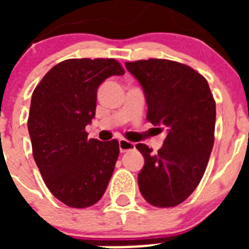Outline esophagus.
<instances>
[{"mask_svg": "<svg viewBox=\"0 0 249 249\" xmlns=\"http://www.w3.org/2000/svg\"><path fill=\"white\" fill-rule=\"evenodd\" d=\"M118 143H120L121 153H124V152H127V151H131V149H133L136 147L135 143H132V142L124 140V138H121V140L118 141Z\"/></svg>", "mask_w": 249, "mask_h": 249, "instance_id": "34e87169", "label": "esophagus"}]
</instances>
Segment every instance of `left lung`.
Returning a JSON list of instances; mask_svg holds the SVG:
<instances>
[{"label":"left lung","instance_id":"1","mask_svg":"<svg viewBox=\"0 0 249 249\" xmlns=\"http://www.w3.org/2000/svg\"><path fill=\"white\" fill-rule=\"evenodd\" d=\"M126 68L143 89L147 120L167 131L157 153L136 146L144 157L140 191L152 206L175 207L203 177L214 142L215 102L206 78L183 63L149 58L126 62Z\"/></svg>","mask_w":249,"mask_h":249}]
</instances>
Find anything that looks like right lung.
Returning a JSON list of instances; mask_svg holds the SVG:
<instances>
[{"label": "right lung", "mask_w": 249, "mask_h": 249, "mask_svg": "<svg viewBox=\"0 0 249 249\" xmlns=\"http://www.w3.org/2000/svg\"><path fill=\"white\" fill-rule=\"evenodd\" d=\"M124 74L113 58H72L52 67L32 93L28 133L43 181L58 201L73 208L97 203L120 155L118 141L87 138L97 89Z\"/></svg>", "instance_id": "obj_1"}]
</instances>
